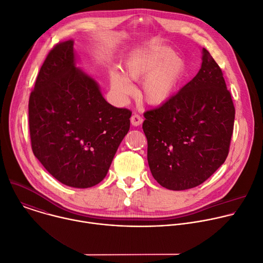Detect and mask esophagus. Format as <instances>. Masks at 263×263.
I'll use <instances>...</instances> for the list:
<instances>
[{"mask_svg": "<svg viewBox=\"0 0 263 263\" xmlns=\"http://www.w3.org/2000/svg\"><path fill=\"white\" fill-rule=\"evenodd\" d=\"M130 121H131V124H132L133 126H135V127H137V126H139V125L142 124V118H141L140 116L136 115V114L132 115Z\"/></svg>", "mask_w": 263, "mask_h": 263, "instance_id": "34e87169", "label": "esophagus"}]
</instances>
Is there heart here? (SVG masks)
<instances>
[{
  "instance_id": "heart-1",
  "label": "heart",
  "mask_w": 263,
  "mask_h": 263,
  "mask_svg": "<svg viewBox=\"0 0 263 263\" xmlns=\"http://www.w3.org/2000/svg\"><path fill=\"white\" fill-rule=\"evenodd\" d=\"M129 80L139 81L141 97L149 105L166 103L177 92L186 73V63L164 46H153L132 55L125 63ZM126 77L114 71L110 74L111 86L122 97L131 96L133 87Z\"/></svg>"
}]
</instances>
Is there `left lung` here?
Masks as SVG:
<instances>
[{
  "label": "left lung",
  "mask_w": 263,
  "mask_h": 263,
  "mask_svg": "<svg viewBox=\"0 0 263 263\" xmlns=\"http://www.w3.org/2000/svg\"><path fill=\"white\" fill-rule=\"evenodd\" d=\"M143 117L148 166L167 190L202 184L229 154L235 108L220 67L205 48L197 76Z\"/></svg>",
  "instance_id": "obj_1"
}]
</instances>
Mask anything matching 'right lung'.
I'll use <instances>...</instances> for the list:
<instances>
[{
  "mask_svg": "<svg viewBox=\"0 0 263 263\" xmlns=\"http://www.w3.org/2000/svg\"><path fill=\"white\" fill-rule=\"evenodd\" d=\"M132 112L110 105L74 65L72 41L49 52L29 99L35 157L59 182L87 189L100 183L130 129Z\"/></svg>",
  "mask_w": 263,
  "mask_h": 263,
  "instance_id": "1",
  "label": "right lung"
}]
</instances>
